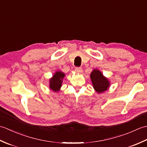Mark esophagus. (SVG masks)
<instances>
[{
	"label": "esophagus",
	"mask_w": 147,
	"mask_h": 147,
	"mask_svg": "<svg viewBox=\"0 0 147 147\" xmlns=\"http://www.w3.org/2000/svg\"><path fill=\"white\" fill-rule=\"evenodd\" d=\"M82 68L81 67H76L75 68V71L77 73H81L82 72Z\"/></svg>",
	"instance_id": "34e87169"
}]
</instances>
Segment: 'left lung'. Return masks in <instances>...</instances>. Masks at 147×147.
<instances>
[{"instance_id":"1","label":"left lung","mask_w":147,"mask_h":147,"mask_svg":"<svg viewBox=\"0 0 147 147\" xmlns=\"http://www.w3.org/2000/svg\"><path fill=\"white\" fill-rule=\"evenodd\" d=\"M90 78L92 80L93 88L98 93L106 91L110 86V82L108 79L103 75V74L98 69L93 70L92 73L90 74Z\"/></svg>"}]
</instances>
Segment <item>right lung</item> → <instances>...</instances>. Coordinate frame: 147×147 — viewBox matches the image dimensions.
Segmentation results:
<instances>
[{
  "instance_id": "right-lung-1",
  "label": "right lung",
  "mask_w": 147,
  "mask_h": 147,
  "mask_svg": "<svg viewBox=\"0 0 147 147\" xmlns=\"http://www.w3.org/2000/svg\"><path fill=\"white\" fill-rule=\"evenodd\" d=\"M65 74L61 71H57L54 74L52 78L50 79V88L54 92H58L62 86V80H63Z\"/></svg>"
}]
</instances>
